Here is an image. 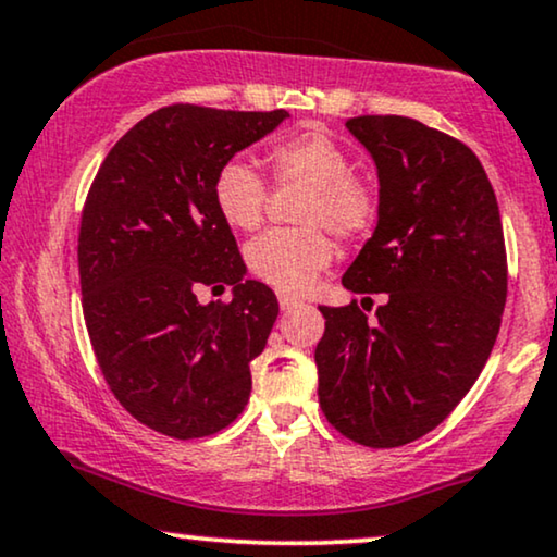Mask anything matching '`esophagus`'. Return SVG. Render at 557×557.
<instances>
[{
	"label": "esophagus",
	"instance_id": "esophagus-1",
	"mask_svg": "<svg viewBox=\"0 0 557 557\" xmlns=\"http://www.w3.org/2000/svg\"><path fill=\"white\" fill-rule=\"evenodd\" d=\"M278 305H281V309H284V312H288V309H294L296 305H299V299H296V296H292V294H286V292H278Z\"/></svg>",
	"mask_w": 557,
	"mask_h": 557
}]
</instances>
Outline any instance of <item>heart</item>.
<instances>
[{
  "label": "heart",
  "instance_id": "heart-1",
  "mask_svg": "<svg viewBox=\"0 0 557 557\" xmlns=\"http://www.w3.org/2000/svg\"><path fill=\"white\" fill-rule=\"evenodd\" d=\"M269 163L278 182L309 184L299 209V222L309 225L269 230L256 237L245 248V263L263 284L299 294L335 258V245L320 225L341 237L366 235L379 212V197L371 184L352 173L348 150L320 127L273 140ZM265 197L263 176L243 158H233L216 171L212 199L222 222L233 230L250 233L261 225Z\"/></svg>",
  "mask_w": 557,
  "mask_h": 557
}]
</instances>
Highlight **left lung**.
Returning a JSON list of instances; mask_svg holds the SVG:
<instances>
[{"label": "left lung", "mask_w": 557, "mask_h": 557, "mask_svg": "<svg viewBox=\"0 0 557 557\" xmlns=\"http://www.w3.org/2000/svg\"><path fill=\"white\" fill-rule=\"evenodd\" d=\"M379 173V222L343 286L386 294L368 322L356 301L320 307V407L352 443L399 447L428 435L471 392L507 305L502 214L468 146L422 122H345Z\"/></svg>", "instance_id": "left-lung-1"}]
</instances>
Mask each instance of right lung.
<instances>
[{
  "mask_svg": "<svg viewBox=\"0 0 557 557\" xmlns=\"http://www.w3.org/2000/svg\"><path fill=\"white\" fill-rule=\"evenodd\" d=\"M286 117L163 107L114 143L86 197L78 276L94 356L122 407L169 437L214 435L248 404L250 360L265 348L278 301L245 278L212 184ZM205 285H233L234 301L201 306Z\"/></svg>",
  "mask_w": 557,
  "mask_h": 557,
  "instance_id": "add662e5",
  "label": "right lung"
}]
</instances>
